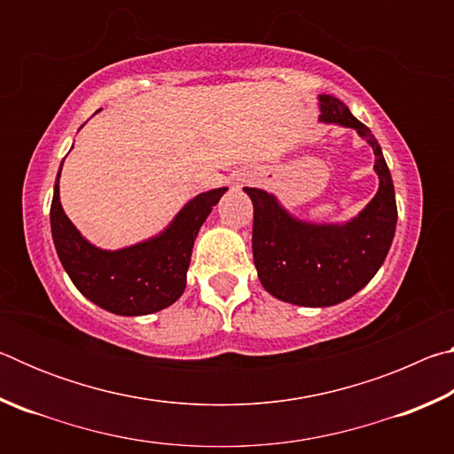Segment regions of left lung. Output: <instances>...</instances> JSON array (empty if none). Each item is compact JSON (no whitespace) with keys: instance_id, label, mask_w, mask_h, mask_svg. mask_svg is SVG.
I'll list each match as a JSON object with an SVG mask.
<instances>
[{"instance_id":"left-lung-1","label":"left lung","mask_w":454,"mask_h":454,"mask_svg":"<svg viewBox=\"0 0 454 454\" xmlns=\"http://www.w3.org/2000/svg\"><path fill=\"white\" fill-rule=\"evenodd\" d=\"M320 120L355 128L374 150L380 186L371 204L347 224H309L292 218L272 194L244 188L254 204L252 254L262 286L278 301L333 306L364 288L388 254L396 228V200L376 137L340 99L320 96Z\"/></svg>"}]
</instances>
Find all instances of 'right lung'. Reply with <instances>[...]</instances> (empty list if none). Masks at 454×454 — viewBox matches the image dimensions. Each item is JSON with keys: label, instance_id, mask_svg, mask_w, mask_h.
<instances>
[{"label": "right lung", "instance_id": "obj_1", "mask_svg": "<svg viewBox=\"0 0 454 454\" xmlns=\"http://www.w3.org/2000/svg\"><path fill=\"white\" fill-rule=\"evenodd\" d=\"M61 172V166H59ZM226 188L198 194L162 234L121 250H99L83 238L59 204V174L50 210L51 236L61 266L83 296L120 317H142L174 304L186 288V272L200 226Z\"/></svg>", "mask_w": 454, "mask_h": 454}]
</instances>
